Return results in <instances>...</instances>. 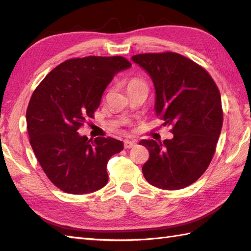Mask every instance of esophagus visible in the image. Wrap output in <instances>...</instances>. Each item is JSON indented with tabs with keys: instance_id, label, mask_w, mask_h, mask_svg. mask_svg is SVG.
Masks as SVG:
<instances>
[{
	"instance_id": "1",
	"label": "esophagus",
	"mask_w": 251,
	"mask_h": 251,
	"mask_svg": "<svg viewBox=\"0 0 251 251\" xmlns=\"http://www.w3.org/2000/svg\"><path fill=\"white\" fill-rule=\"evenodd\" d=\"M136 145H137L136 140H125L124 141L125 149H131V148H134Z\"/></svg>"
}]
</instances>
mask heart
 I'll return each instance as SVG.
<instances>
[{"instance_id":"obj_1","label":"heart","mask_w":251,"mask_h":251,"mask_svg":"<svg viewBox=\"0 0 251 251\" xmlns=\"http://www.w3.org/2000/svg\"><path fill=\"white\" fill-rule=\"evenodd\" d=\"M137 85H145V84H143L141 81H139V79L134 78V79H131V81L128 83V87H130V86H137Z\"/></svg>"}]
</instances>
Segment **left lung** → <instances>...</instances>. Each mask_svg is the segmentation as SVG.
<instances>
[{"instance_id":"8db88e82","label":"left lung","mask_w":251,"mask_h":251,"mask_svg":"<svg viewBox=\"0 0 251 251\" xmlns=\"http://www.w3.org/2000/svg\"><path fill=\"white\" fill-rule=\"evenodd\" d=\"M149 73L155 87L156 115L172 125L173 139L141 140L150 156L142 173L163 190L183 189L206 172L219 139L221 96L204 68L177 52H149L131 57Z\"/></svg>"}]
</instances>
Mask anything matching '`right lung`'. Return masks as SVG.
<instances>
[{
	"instance_id": "right-lung-1",
	"label": "right lung",
	"mask_w": 251,
	"mask_h": 251,
	"mask_svg": "<svg viewBox=\"0 0 251 251\" xmlns=\"http://www.w3.org/2000/svg\"><path fill=\"white\" fill-rule=\"evenodd\" d=\"M130 67L121 56L73 58L52 69L32 94L25 114L30 145L47 178L66 193H92L108 183L106 164L123 142L88 139L77 130L93 119L115 74Z\"/></svg>"
}]
</instances>
